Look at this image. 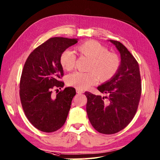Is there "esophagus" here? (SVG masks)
Here are the masks:
<instances>
[{
  "label": "esophagus",
  "instance_id": "esophagus-1",
  "mask_svg": "<svg viewBox=\"0 0 160 160\" xmlns=\"http://www.w3.org/2000/svg\"><path fill=\"white\" fill-rule=\"evenodd\" d=\"M76 91H77V93H78V94H82V93H83V92L82 90H80L79 89H76Z\"/></svg>",
  "mask_w": 160,
  "mask_h": 160
}]
</instances>
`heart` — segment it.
Segmentation results:
<instances>
[{
  "mask_svg": "<svg viewBox=\"0 0 160 160\" xmlns=\"http://www.w3.org/2000/svg\"><path fill=\"white\" fill-rule=\"evenodd\" d=\"M79 55L90 59L86 70L90 72H77L70 74L67 83L80 90L89 88L97 82L98 78L102 82L109 81L118 72L120 65L118 56L109 52L108 49L95 40H87L77 47ZM76 57L67 49L61 54L59 62L65 70H72L75 65Z\"/></svg>",
  "mask_w": 160,
  "mask_h": 160,
  "instance_id": "b5f03b06",
  "label": "heart"
}]
</instances>
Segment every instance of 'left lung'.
Returning a JSON list of instances; mask_svg holds the SVG:
<instances>
[{
	"mask_svg": "<svg viewBox=\"0 0 160 160\" xmlns=\"http://www.w3.org/2000/svg\"><path fill=\"white\" fill-rule=\"evenodd\" d=\"M109 41L116 47L121 59L115 75L97 87L109 97L85 92L90 122L96 130L104 134L116 133L129 125L136 113L142 90L139 65L136 59L120 42ZM104 98L109 101L104 103Z\"/></svg>",
	"mask_w": 160,
	"mask_h": 160,
	"instance_id": "obj_1",
	"label": "left lung"
}]
</instances>
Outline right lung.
Instances as JSON below:
<instances>
[{"label": "right lung", "instance_id": "obj_1", "mask_svg": "<svg viewBox=\"0 0 160 160\" xmlns=\"http://www.w3.org/2000/svg\"><path fill=\"white\" fill-rule=\"evenodd\" d=\"M78 39L55 37L39 46L28 57L20 83V97L24 113L35 128L50 133L64 125L76 91L67 87L53 97L52 90L63 88L61 54Z\"/></svg>", "mask_w": 160, "mask_h": 160}]
</instances>
